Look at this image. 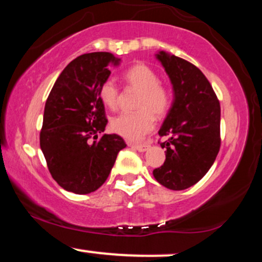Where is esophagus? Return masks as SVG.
I'll use <instances>...</instances> for the list:
<instances>
[{
    "mask_svg": "<svg viewBox=\"0 0 262 262\" xmlns=\"http://www.w3.org/2000/svg\"><path fill=\"white\" fill-rule=\"evenodd\" d=\"M129 145H130L133 149L138 150V151H140V152L146 151V150L149 149V146L146 145V144H132L130 143V144H129Z\"/></svg>",
    "mask_w": 262,
    "mask_h": 262,
    "instance_id": "34e87169",
    "label": "esophagus"
}]
</instances>
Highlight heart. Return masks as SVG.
<instances>
[{"label": "heart", "instance_id": "obj_1", "mask_svg": "<svg viewBox=\"0 0 262 262\" xmlns=\"http://www.w3.org/2000/svg\"><path fill=\"white\" fill-rule=\"evenodd\" d=\"M123 81L129 89L138 91L133 113H121L111 119V129L128 140H139L154 127L155 118H161L170 107V93L159 83L158 75L145 64H135L124 71ZM104 106L114 110L118 104V89L112 81H104L98 90Z\"/></svg>", "mask_w": 262, "mask_h": 262}]
</instances>
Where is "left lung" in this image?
Instances as JSON below:
<instances>
[{
    "label": "left lung",
    "mask_w": 262,
    "mask_h": 262,
    "mask_svg": "<svg viewBox=\"0 0 262 262\" xmlns=\"http://www.w3.org/2000/svg\"><path fill=\"white\" fill-rule=\"evenodd\" d=\"M155 58L171 81L173 101L159 135L166 149L164 165L152 171L164 187L181 191L208 172L221 148V104L200 69L160 50Z\"/></svg>",
    "instance_id": "left-lung-1"
}]
</instances>
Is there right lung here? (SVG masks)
Segmentation results:
<instances>
[{"mask_svg":"<svg viewBox=\"0 0 262 262\" xmlns=\"http://www.w3.org/2000/svg\"><path fill=\"white\" fill-rule=\"evenodd\" d=\"M119 62L111 53L77 56L59 75L45 102L40 149L53 179L66 191L87 194L100 188L127 146L117 134L98 137L108 123L98 90L111 66Z\"/></svg>","mask_w":262,"mask_h":262,"instance_id":"obj_1","label":"right lung"}]
</instances>
